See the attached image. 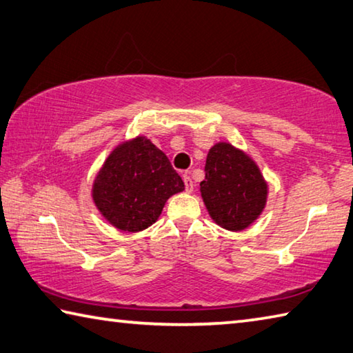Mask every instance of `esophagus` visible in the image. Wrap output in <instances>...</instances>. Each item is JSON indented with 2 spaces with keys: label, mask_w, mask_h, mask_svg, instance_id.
Wrapping results in <instances>:
<instances>
[{
  "label": "esophagus",
  "mask_w": 353,
  "mask_h": 353,
  "mask_svg": "<svg viewBox=\"0 0 353 353\" xmlns=\"http://www.w3.org/2000/svg\"><path fill=\"white\" fill-rule=\"evenodd\" d=\"M183 183H185V190H187V193H191L194 188V183H193V179H191L188 174H183Z\"/></svg>",
  "instance_id": "1"
}]
</instances>
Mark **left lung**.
Wrapping results in <instances>:
<instances>
[{"mask_svg":"<svg viewBox=\"0 0 353 353\" xmlns=\"http://www.w3.org/2000/svg\"><path fill=\"white\" fill-rule=\"evenodd\" d=\"M201 193L217 225L239 232L264 210L267 183L247 154L230 143H216L207 156Z\"/></svg>","mask_w":353,"mask_h":353,"instance_id":"obj_1","label":"left lung"}]
</instances>
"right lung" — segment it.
I'll return each mask as SVG.
<instances>
[{"label":"right lung","mask_w":353,"mask_h":353,"mask_svg":"<svg viewBox=\"0 0 353 353\" xmlns=\"http://www.w3.org/2000/svg\"><path fill=\"white\" fill-rule=\"evenodd\" d=\"M183 190L162 151L137 137L115 148L94 182V202L114 227L140 232L157 221L168 197Z\"/></svg>","instance_id":"add662e5"}]
</instances>
